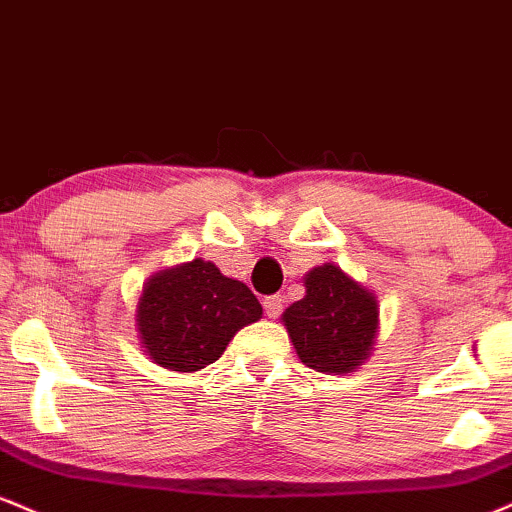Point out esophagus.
Here are the masks:
<instances>
[{"label":"esophagus","instance_id":"34e87169","mask_svg":"<svg viewBox=\"0 0 512 512\" xmlns=\"http://www.w3.org/2000/svg\"><path fill=\"white\" fill-rule=\"evenodd\" d=\"M281 310H283L281 295H269V298H264V315H267L269 319L279 317Z\"/></svg>","mask_w":512,"mask_h":512}]
</instances>
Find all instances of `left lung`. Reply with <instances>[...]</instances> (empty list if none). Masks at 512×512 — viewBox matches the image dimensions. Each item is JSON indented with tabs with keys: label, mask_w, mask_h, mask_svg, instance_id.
I'll use <instances>...</instances> for the list:
<instances>
[{
	"label": "left lung",
	"mask_w": 512,
	"mask_h": 512,
	"mask_svg": "<svg viewBox=\"0 0 512 512\" xmlns=\"http://www.w3.org/2000/svg\"><path fill=\"white\" fill-rule=\"evenodd\" d=\"M303 300L286 307V326L300 362L324 374L365 365L379 336V298L334 262L303 276Z\"/></svg>",
	"instance_id": "8db88e82"
}]
</instances>
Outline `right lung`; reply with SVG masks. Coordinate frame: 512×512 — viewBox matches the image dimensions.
<instances>
[{"label":"right lung","instance_id":"1","mask_svg":"<svg viewBox=\"0 0 512 512\" xmlns=\"http://www.w3.org/2000/svg\"><path fill=\"white\" fill-rule=\"evenodd\" d=\"M262 317L260 300L214 262L166 267L143 283L135 331L143 353L171 372H200L224 355L243 326Z\"/></svg>","mask_w":512,"mask_h":512}]
</instances>
